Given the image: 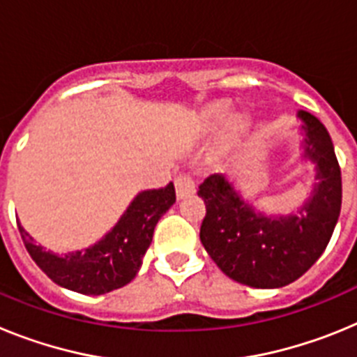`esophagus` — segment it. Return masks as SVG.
Returning <instances> with one entry per match:
<instances>
[{
	"label": "esophagus",
	"instance_id": "esophagus-1",
	"mask_svg": "<svg viewBox=\"0 0 357 357\" xmlns=\"http://www.w3.org/2000/svg\"><path fill=\"white\" fill-rule=\"evenodd\" d=\"M175 189H176V197L178 198H184V197H189V195H193L195 189H197L193 176L188 175V173H181V175L175 178Z\"/></svg>",
	"mask_w": 357,
	"mask_h": 357
}]
</instances>
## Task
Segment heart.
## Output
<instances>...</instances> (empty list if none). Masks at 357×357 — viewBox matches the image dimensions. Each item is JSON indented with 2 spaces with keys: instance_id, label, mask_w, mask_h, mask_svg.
<instances>
[{
  "instance_id": "1",
  "label": "heart",
  "mask_w": 357,
  "mask_h": 357,
  "mask_svg": "<svg viewBox=\"0 0 357 357\" xmlns=\"http://www.w3.org/2000/svg\"><path fill=\"white\" fill-rule=\"evenodd\" d=\"M232 112V105L230 102H225V100H220V102H214L211 105H207L206 109L202 110V116H200V121L202 125L206 128H216L220 127L223 121H227ZM250 128V118L247 114H239L232 116L230 119V125H229V135L230 137H241L245 135Z\"/></svg>"
}]
</instances>
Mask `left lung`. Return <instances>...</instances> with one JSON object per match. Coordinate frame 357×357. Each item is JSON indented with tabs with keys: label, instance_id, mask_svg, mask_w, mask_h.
Wrapping results in <instances>:
<instances>
[{
	"label": "left lung",
	"instance_id": "8db88e82",
	"mask_svg": "<svg viewBox=\"0 0 357 357\" xmlns=\"http://www.w3.org/2000/svg\"><path fill=\"white\" fill-rule=\"evenodd\" d=\"M304 159L314 164V185L298 211L273 216L255 211L227 176L198 185L206 202L200 241L218 268L250 288H282L304 275L326 250L342 209V172L327 128L305 110Z\"/></svg>",
	"mask_w": 357,
	"mask_h": 357
}]
</instances>
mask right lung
Masks as SVG:
<instances>
[{
    "instance_id": "add662e5",
    "label": "right lung",
    "mask_w": 357,
    "mask_h": 357,
    "mask_svg": "<svg viewBox=\"0 0 357 357\" xmlns=\"http://www.w3.org/2000/svg\"><path fill=\"white\" fill-rule=\"evenodd\" d=\"M175 200L173 182L166 188L141 191L100 241L64 255L44 250L19 223L17 227L31 259L55 284L82 295H103L128 284L139 272L153 229Z\"/></svg>"
}]
</instances>
